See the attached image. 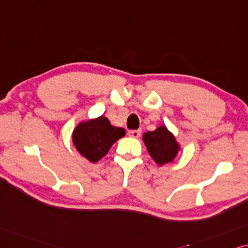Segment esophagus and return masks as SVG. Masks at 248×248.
Returning <instances> with one entry per match:
<instances>
[{"label":"esophagus","mask_w":248,"mask_h":248,"mask_svg":"<svg viewBox=\"0 0 248 248\" xmlns=\"http://www.w3.org/2000/svg\"><path fill=\"white\" fill-rule=\"evenodd\" d=\"M128 135L133 138H138L141 135V131L140 130H130L129 133H128Z\"/></svg>","instance_id":"1"}]
</instances>
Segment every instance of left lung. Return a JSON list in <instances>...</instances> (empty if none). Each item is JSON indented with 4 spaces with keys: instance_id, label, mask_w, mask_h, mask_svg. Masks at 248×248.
<instances>
[{
    "instance_id": "8db88e82",
    "label": "left lung",
    "mask_w": 248,
    "mask_h": 248,
    "mask_svg": "<svg viewBox=\"0 0 248 248\" xmlns=\"http://www.w3.org/2000/svg\"><path fill=\"white\" fill-rule=\"evenodd\" d=\"M143 141L151 157L158 167L171 163L181 150L174 135L164 126H158L154 131L143 135Z\"/></svg>"
}]
</instances>
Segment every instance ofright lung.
Listing matches in <instances>:
<instances>
[{
	"instance_id": "right-lung-1",
	"label": "right lung",
	"mask_w": 248,
	"mask_h": 248,
	"mask_svg": "<svg viewBox=\"0 0 248 248\" xmlns=\"http://www.w3.org/2000/svg\"><path fill=\"white\" fill-rule=\"evenodd\" d=\"M124 128L112 126L104 115L80 121L72 131V144L78 153L92 163L108 154L115 141L124 137Z\"/></svg>"
}]
</instances>
